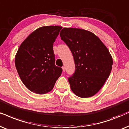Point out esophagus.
<instances>
[{
  "label": "esophagus",
  "mask_w": 129,
  "mask_h": 129,
  "mask_svg": "<svg viewBox=\"0 0 129 129\" xmlns=\"http://www.w3.org/2000/svg\"><path fill=\"white\" fill-rule=\"evenodd\" d=\"M62 71L63 72L66 71V68H65V67H62Z\"/></svg>",
  "instance_id": "34e87169"
}]
</instances>
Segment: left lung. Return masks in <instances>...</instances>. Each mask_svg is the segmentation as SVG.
<instances>
[{"instance_id":"left-lung-1","label":"left lung","mask_w":129,"mask_h":129,"mask_svg":"<svg viewBox=\"0 0 129 129\" xmlns=\"http://www.w3.org/2000/svg\"><path fill=\"white\" fill-rule=\"evenodd\" d=\"M60 37L74 59L75 73L68 78L71 90L81 98L94 95L103 86L112 69L113 59L109 51L88 30L64 27Z\"/></svg>"}]
</instances>
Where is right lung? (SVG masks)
<instances>
[{
    "label": "right lung",
    "instance_id": "right-lung-1",
    "mask_svg": "<svg viewBox=\"0 0 129 129\" xmlns=\"http://www.w3.org/2000/svg\"><path fill=\"white\" fill-rule=\"evenodd\" d=\"M62 28L59 26L39 27L23 41L15 56L20 78L36 94L51 91L61 75L62 68L55 64L53 44Z\"/></svg>",
    "mask_w": 129,
    "mask_h": 129
}]
</instances>
